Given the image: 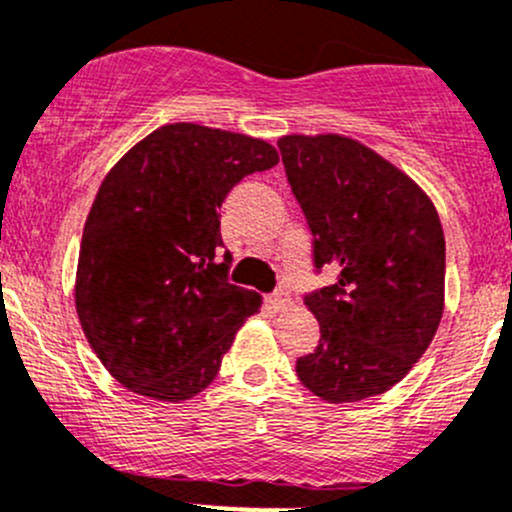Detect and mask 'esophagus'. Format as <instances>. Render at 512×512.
Returning a JSON list of instances; mask_svg holds the SVG:
<instances>
[{
  "label": "esophagus",
  "instance_id": "34e87169",
  "mask_svg": "<svg viewBox=\"0 0 512 512\" xmlns=\"http://www.w3.org/2000/svg\"><path fill=\"white\" fill-rule=\"evenodd\" d=\"M267 306L274 311V314H279V311H284L289 306V294L287 292H274L267 297Z\"/></svg>",
  "mask_w": 512,
  "mask_h": 512
}]
</instances>
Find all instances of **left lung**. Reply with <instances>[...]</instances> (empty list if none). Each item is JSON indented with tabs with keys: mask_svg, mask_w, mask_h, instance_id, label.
I'll return each mask as SVG.
<instances>
[{
	"mask_svg": "<svg viewBox=\"0 0 512 512\" xmlns=\"http://www.w3.org/2000/svg\"><path fill=\"white\" fill-rule=\"evenodd\" d=\"M284 171L331 287L304 299L321 326L297 375L326 402L383 395L414 368L444 314L439 213L405 171L343 134L279 139Z\"/></svg>",
	"mask_w": 512,
	"mask_h": 512,
	"instance_id": "left-lung-1",
	"label": "left lung"
}]
</instances>
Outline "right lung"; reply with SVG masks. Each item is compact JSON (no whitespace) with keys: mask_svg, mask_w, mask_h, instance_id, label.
Instances as JSON below:
<instances>
[{"mask_svg":"<svg viewBox=\"0 0 512 512\" xmlns=\"http://www.w3.org/2000/svg\"><path fill=\"white\" fill-rule=\"evenodd\" d=\"M265 139L193 122L154 129L105 176L80 240L75 311L107 373L137 395L191 400L213 383L262 297L228 282L220 206L272 169Z\"/></svg>","mask_w":512,"mask_h":512,"instance_id":"add662e5","label":"right lung"}]
</instances>
